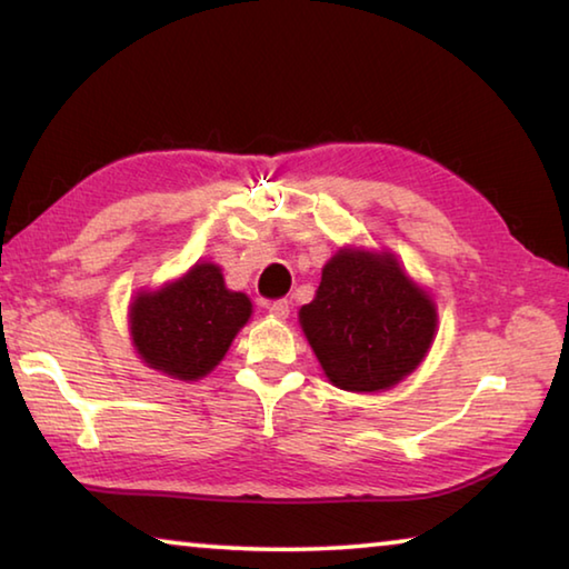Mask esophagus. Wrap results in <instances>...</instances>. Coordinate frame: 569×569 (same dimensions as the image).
<instances>
[{
	"mask_svg": "<svg viewBox=\"0 0 569 569\" xmlns=\"http://www.w3.org/2000/svg\"><path fill=\"white\" fill-rule=\"evenodd\" d=\"M268 311H271V316H276V319H288V313H291V303H288L286 298H278V301L268 303Z\"/></svg>",
	"mask_w": 569,
	"mask_h": 569,
	"instance_id": "obj_1",
	"label": "esophagus"
}]
</instances>
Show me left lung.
Wrapping results in <instances>:
<instances>
[{
    "mask_svg": "<svg viewBox=\"0 0 569 569\" xmlns=\"http://www.w3.org/2000/svg\"><path fill=\"white\" fill-rule=\"evenodd\" d=\"M298 321L333 387L371 393L391 389L423 361L437 306L393 253L341 248Z\"/></svg>",
    "mask_w": 569,
    "mask_h": 569,
    "instance_id": "obj_1",
    "label": "left lung"
}]
</instances>
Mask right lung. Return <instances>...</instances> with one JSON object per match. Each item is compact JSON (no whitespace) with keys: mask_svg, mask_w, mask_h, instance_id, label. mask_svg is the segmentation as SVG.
I'll return each mask as SVG.
<instances>
[{"mask_svg":"<svg viewBox=\"0 0 569 569\" xmlns=\"http://www.w3.org/2000/svg\"><path fill=\"white\" fill-rule=\"evenodd\" d=\"M250 313V298L226 288L216 263H196L178 281L134 296L130 303L132 346L150 369L180 381H196L223 361Z\"/></svg>","mask_w":569,"mask_h":569,"instance_id":"add662e5","label":"right lung"}]
</instances>
